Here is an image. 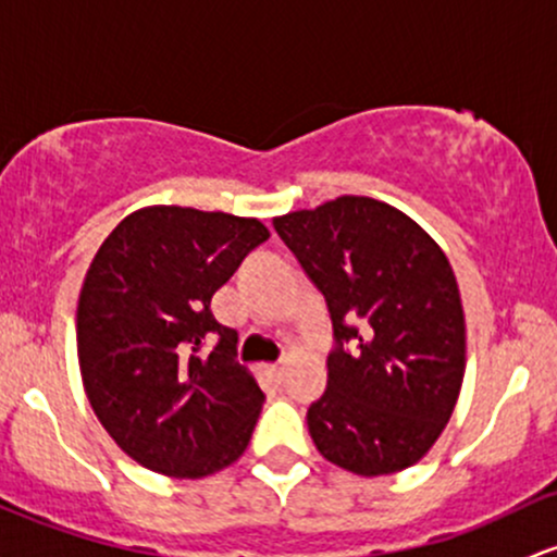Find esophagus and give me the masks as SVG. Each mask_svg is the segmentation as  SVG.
Wrapping results in <instances>:
<instances>
[{"mask_svg":"<svg viewBox=\"0 0 557 557\" xmlns=\"http://www.w3.org/2000/svg\"><path fill=\"white\" fill-rule=\"evenodd\" d=\"M269 375H272L274 381H283V375H285V364H272V368H269Z\"/></svg>","mask_w":557,"mask_h":557,"instance_id":"34e87169","label":"esophagus"}]
</instances>
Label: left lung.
Returning <instances> with one entry per match:
<instances>
[{
	"label": "left lung",
	"mask_w": 557,
	"mask_h": 557,
	"mask_svg": "<svg viewBox=\"0 0 557 557\" xmlns=\"http://www.w3.org/2000/svg\"><path fill=\"white\" fill-rule=\"evenodd\" d=\"M325 296L338 346L309 407L314 447L354 475L399 473L436 444L466 375V311L442 246L362 195L274 216Z\"/></svg>",
	"instance_id": "1"
}]
</instances>
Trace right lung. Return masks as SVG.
Listing matches in <instances>:
<instances>
[{
  "label": "right lung",
  "mask_w": 557,
  "mask_h": 557,
  "mask_svg": "<svg viewBox=\"0 0 557 557\" xmlns=\"http://www.w3.org/2000/svg\"><path fill=\"white\" fill-rule=\"evenodd\" d=\"M264 240L259 219L145 206L91 259L76 309L84 391L152 473L206 479L248 447L264 394L235 362L237 333L219 325L211 296Z\"/></svg>",
  "instance_id": "1"
}]
</instances>
